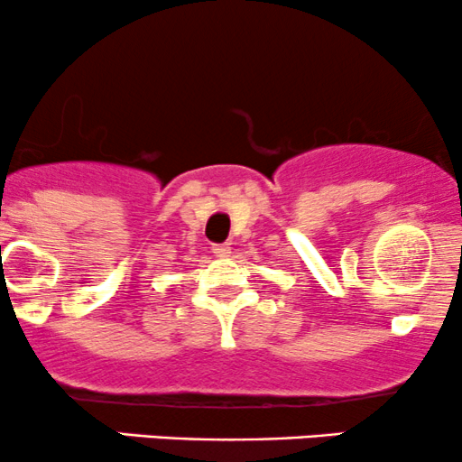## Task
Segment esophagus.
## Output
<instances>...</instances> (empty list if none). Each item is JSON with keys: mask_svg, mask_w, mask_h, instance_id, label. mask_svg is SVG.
Segmentation results:
<instances>
[{"mask_svg": "<svg viewBox=\"0 0 462 462\" xmlns=\"http://www.w3.org/2000/svg\"><path fill=\"white\" fill-rule=\"evenodd\" d=\"M213 254L217 258H230V247H227V243L226 245H215Z\"/></svg>", "mask_w": 462, "mask_h": 462, "instance_id": "esophagus-1", "label": "esophagus"}]
</instances>
